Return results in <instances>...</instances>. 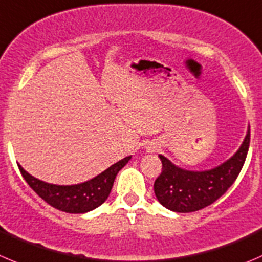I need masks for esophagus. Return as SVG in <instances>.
I'll list each match as a JSON object with an SVG mask.
<instances>
[{"mask_svg": "<svg viewBox=\"0 0 262 262\" xmlns=\"http://www.w3.org/2000/svg\"><path fill=\"white\" fill-rule=\"evenodd\" d=\"M157 148H159V146H157L156 143H151V144H148V147H147V149H148V152H155V151H157Z\"/></svg>", "mask_w": 262, "mask_h": 262, "instance_id": "1", "label": "esophagus"}]
</instances>
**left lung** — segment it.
Segmentation results:
<instances>
[{
  "instance_id": "left-lung-1",
  "label": "left lung",
  "mask_w": 262,
  "mask_h": 262,
  "mask_svg": "<svg viewBox=\"0 0 262 262\" xmlns=\"http://www.w3.org/2000/svg\"><path fill=\"white\" fill-rule=\"evenodd\" d=\"M250 147V129L237 152L214 169L189 171L178 167L166 157L159 155L162 171L155 180L156 199L166 209L175 212L199 211L228 190L242 170Z\"/></svg>"
}]
</instances>
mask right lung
I'll return each instance as SVG.
<instances>
[{"label":"right lung","mask_w":262,"mask_h":262,"mask_svg":"<svg viewBox=\"0 0 262 262\" xmlns=\"http://www.w3.org/2000/svg\"><path fill=\"white\" fill-rule=\"evenodd\" d=\"M132 156L111 165L88 182L74 185H56L32 177L20 165V172L29 187L48 205L69 214H84L101 206L107 200L118 172L128 164Z\"/></svg>","instance_id":"1"}]
</instances>
